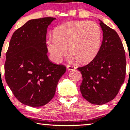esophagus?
Returning <instances> with one entry per match:
<instances>
[{
  "mask_svg": "<svg viewBox=\"0 0 130 130\" xmlns=\"http://www.w3.org/2000/svg\"><path fill=\"white\" fill-rule=\"evenodd\" d=\"M67 68L68 70H75L76 68V67L75 66H74V65H68L67 66Z\"/></svg>",
  "mask_w": 130,
  "mask_h": 130,
  "instance_id": "obj_1",
  "label": "esophagus"
}]
</instances>
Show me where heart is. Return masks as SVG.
Returning <instances> with one entry per match:
<instances>
[{
	"instance_id": "b5f03b06",
	"label": "heart",
	"mask_w": 130,
	"mask_h": 130,
	"mask_svg": "<svg viewBox=\"0 0 130 130\" xmlns=\"http://www.w3.org/2000/svg\"><path fill=\"white\" fill-rule=\"evenodd\" d=\"M101 41L100 27L92 21H71L58 26L54 37L46 41L52 59L59 62L67 47L77 62L86 63L93 60L100 50Z\"/></svg>"
}]
</instances>
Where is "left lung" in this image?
I'll list each match as a JSON object with an SVG mask.
<instances>
[{"label":"left lung","instance_id":"1","mask_svg":"<svg viewBox=\"0 0 130 130\" xmlns=\"http://www.w3.org/2000/svg\"><path fill=\"white\" fill-rule=\"evenodd\" d=\"M100 24L103 40L97 54L87 65L77 68L83 76L82 95L94 104H103L114 99L126 74L125 51L120 37L103 22Z\"/></svg>","mask_w":130,"mask_h":130}]
</instances>
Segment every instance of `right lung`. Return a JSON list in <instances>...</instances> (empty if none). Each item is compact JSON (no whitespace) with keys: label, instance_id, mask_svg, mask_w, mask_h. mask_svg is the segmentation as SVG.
Masks as SVG:
<instances>
[{"label":"right lung","instance_id":"right-lung-1","mask_svg":"<svg viewBox=\"0 0 130 130\" xmlns=\"http://www.w3.org/2000/svg\"><path fill=\"white\" fill-rule=\"evenodd\" d=\"M56 18L30 20L13 33L5 62V77L13 95L22 104L42 106L54 96L66 67L51 62L46 53V30Z\"/></svg>","mask_w":130,"mask_h":130}]
</instances>
